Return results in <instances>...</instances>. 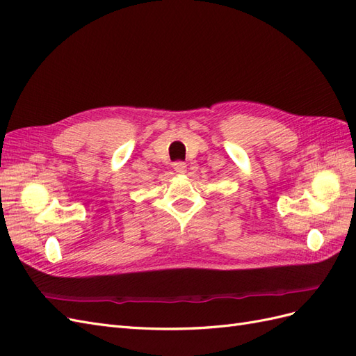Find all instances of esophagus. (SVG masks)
I'll use <instances>...</instances> for the list:
<instances>
[{
  "label": "esophagus",
  "instance_id": "obj_1",
  "mask_svg": "<svg viewBox=\"0 0 356 356\" xmlns=\"http://www.w3.org/2000/svg\"><path fill=\"white\" fill-rule=\"evenodd\" d=\"M174 169H175L177 174H184V172L187 170V165L184 163V161H175Z\"/></svg>",
  "mask_w": 356,
  "mask_h": 356
}]
</instances>
